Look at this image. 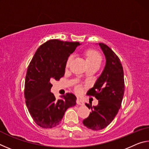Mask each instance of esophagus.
Segmentation results:
<instances>
[{
	"mask_svg": "<svg viewBox=\"0 0 149 149\" xmlns=\"http://www.w3.org/2000/svg\"><path fill=\"white\" fill-rule=\"evenodd\" d=\"M77 104H79V105H83V104H84V100L80 99L79 98H77Z\"/></svg>",
	"mask_w": 149,
	"mask_h": 149,
	"instance_id": "1",
	"label": "esophagus"
}]
</instances>
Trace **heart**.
<instances>
[{
	"label": "heart",
	"instance_id": "1",
	"mask_svg": "<svg viewBox=\"0 0 149 149\" xmlns=\"http://www.w3.org/2000/svg\"><path fill=\"white\" fill-rule=\"evenodd\" d=\"M86 59L87 64L88 66H100L102 62V57L99 52L93 50H87L86 52ZM73 60V55H71L68 57L65 66L68 68L70 65L72 60Z\"/></svg>",
	"mask_w": 149,
	"mask_h": 149
}]
</instances>
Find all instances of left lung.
Here are the masks:
<instances>
[{"mask_svg": "<svg viewBox=\"0 0 149 149\" xmlns=\"http://www.w3.org/2000/svg\"><path fill=\"white\" fill-rule=\"evenodd\" d=\"M106 58L102 74L93 87L88 91V95L95 96L99 100L97 106L85 104L91 110L89 117L83 121L85 126L92 130H100L112 122L118 114L124 94L123 67L119 58L104 43H99Z\"/></svg>", "mask_w": 149, "mask_h": 149, "instance_id": "obj_1", "label": "left lung"}]
</instances>
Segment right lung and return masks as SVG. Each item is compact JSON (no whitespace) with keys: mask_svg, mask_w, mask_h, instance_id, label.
I'll list each match as a JSON object with an SVG mask.
<instances>
[{"mask_svg":"<svg viewBox=\"0 0 149 149\" xmlns=\"http://www.w3.org/2000/svg\"><path fill=\"white\" fill-rule=\"evenodd\" d=\"M79 45L78 42L49 40L39 47L30 62L24 95L30 114L40 127H56L68 108L76 104V97L72 93L56 100L50 92V80H59L64 76L67 60Z\"/></svg>","mask_w":149,"mask_h":149,"instance_id":"obj_1","label":"right lung"}]
</instances>
